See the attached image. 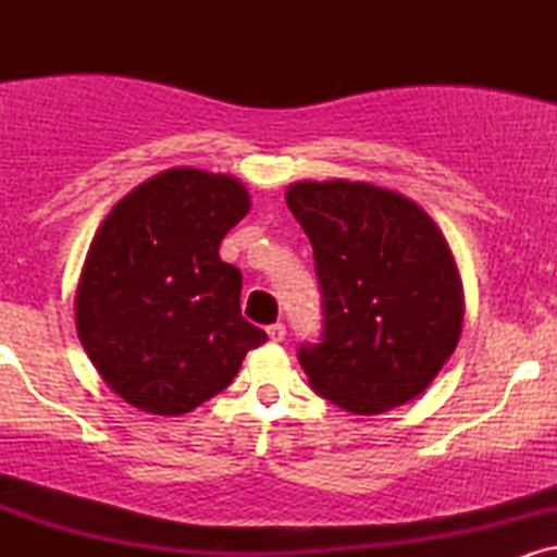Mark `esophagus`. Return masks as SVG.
<instances>
[{"label":"esophagus","mask_w":557,"mask_h":557,"mask_svg":"<svg viewBox=\"0 0 557 557\" xmlns=\"http://www.w3.org/2000/svg\"><path fill=\"white\" fill-rule=\"evenodd\" d=\"M267 335H270L272 343H283L285 341V324H272V327H267Z\"/></svg>","instance_id":"34e87169"}]
</instances>
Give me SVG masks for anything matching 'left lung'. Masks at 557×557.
Returning a JSON list of instances; mask_svg holds the SVG:
<instances>
[{
	"instance_id": "1",
	"label": "left lung",
	"mask_w": 557,
	"mask_h": 557,
	"mask_svg": "<svg viewBox=\"0 0 557 557\" xmlns=\"http://www.w3.org/2000/svg\"><path fill=\"white\" fill-rule=\"evenodd\" d=\"M285 201L322 285V343L298 350L309 385L354 417L413 400L461 341L463 283L443 230L413 198L363 181H298Z\"/></svg>"
}]
</instances>
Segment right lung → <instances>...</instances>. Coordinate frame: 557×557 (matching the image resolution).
Masks as SVG:
<instances>
[{
  "label": "right lung",
  "instance_id": "right-lung-1",
  "mask_svg": "<svg viewBox=\"0 0 557 557\" xmlns=\"http://www.w3.org/2000/svg\"><path fill=\"white\" fill-rule=\"evenodd\" d=\"M248 209L238 177L172 168L120 198L96 230L75 330L107 387L138 411H194L267 343L240 317V272L220 259Z\"/></svg>",
  "mask_w": 557,
  "mask_h": 557
}]
</instances>
